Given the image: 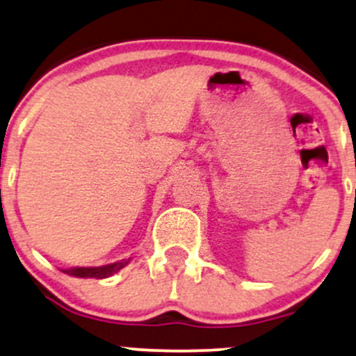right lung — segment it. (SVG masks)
<instances>
[{
  "label": "right lung",
  "instance_id": "1",
  "mask_svg": "<svg viewBox=\"0 0 356 356\" xmlns=\"http://www.w3.org/2000/svg\"><path fill=\"white\" fill-rule=\"evenodd\" d=\"M128 265L127 260H121L116 263H110V265H103V266H74V268H68V270H63L66 275H71V277H76V278H96V280H102V278H108L111 275L118 273L121 268Z\"/></svg>",
  "mask_w": 356,
  "mask_h": 356
}]
</instances>
